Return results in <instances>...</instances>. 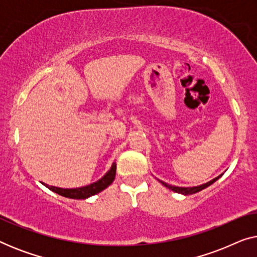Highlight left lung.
<instances>
[{"mask_svg":"<svg viewBox=\"0 0 257 257\" xmlns=\"http://www.w3.org/2000/svg\"><path fill=\"white\" fill-rule=\"evenodd\" d=\"M221 177H222V174L219 175V177L214 178L213 180L206 182V184H202V185H200V186H195V187H178V186L168 185V184H166V182H164V181H161V180H159V182H160V184H163L165 187H167L168 189H171V191H173L175 193H180V194H184V195H191V194H194V193H198L200 191H202V189L207 188V187H208V186L214 184V182H215L217 179L221 178Z\"/></svg>","mask_w":257,"mask_h":257,"instance_id":"obj_1","label":"left lung"}]
</instances>
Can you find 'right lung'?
I'll use <instances>...</instances> for the list:
<instances>
[{
  "label": "right lung",
  "mask_w": 257,
  "mask_h": 257,
  "mask_svg": "<svg viewBox=\"0 0 257 257\" xmlns=\"http://www.w3.org/2000/svg\"><path fill=\"white\" fill-rule=\"evenodd\" d=\"M115 168H117V165L115 163L112 164V166L110 170H108L105 175H103L99 180L92 182V184L87 185V186H83V187H78V188H61V187H55V186H49L47 184H43L45 187H48L50 191L57 193V194L65 196V198L69 199H77V200H82V199H87L90 196L96 195L98 193L104 191L105 188H107L112 182L114 180L115 177Z\"/></svg>",
  "instance_id": "right-lung-1"
}]
</instances>
